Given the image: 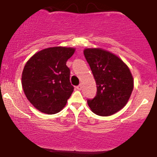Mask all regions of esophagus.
<instances>
[{
  "label": "esophagus",
  "mask_w": 157,
  "mask_h": 157,
  "mask_svg": "<svg viewBox=\"0 0 157 157\" xmlns=\"http://www.w3.org/2000/svg\"><path fill=\"white\" fill-rule=\"evenodd\" d=\"M82 84H79V85H78V86H76V88H77L78 90V91H81V90H82Z\"/></svg>",
  "instance_id": "34e87169"
}]
</instances>
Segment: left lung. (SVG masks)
<instances>
[{"label": "left lung", "mask_w": 157, "mask_h": 157, "mask_svg": "<svg viewBox=\"0 0 157 157\" xmlns=\"http://www.w3.org/2000/svg\"><path fill=\"white\" fill-rule=\"evenodd\" d=\"M83 54L96 80V97L87 100L94 113L111 116L123 109L128 102L134 78L125 62L113 52L100 48H85Z\"/></svg>", "instance_id": "1"}]
</instances>
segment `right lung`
<instances>
[{"instance_id":"right-lung-1","label":"right lung","mask_w":157,"mask_h":157,"mask_svg":"<svg viewBox=\"0 0 157 157\" xmlns=\"http://www.w3.org/2000/svg\"><path fill=\"white\" fill-rule=\"evenodd\" d=\"M75 52V48H48L27 61L22 74V89L29 102L40 112L55 114L66 106L74 91L66 61Z\"/></svg>"}]
</instances>
